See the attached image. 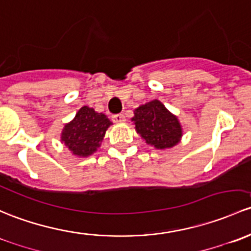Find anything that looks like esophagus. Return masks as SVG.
Instances as JSON below:
<instances>
[{
    "mask_svg": "<svg viewBox=\"0 0 251 251\" xmlns=\"http://www.w3.org/2000/svg\"><path fill=\"white\" fill-rule=\"evenodd\" d=\"M112 121L115 123H122V122H125V121H126V117H125V115H123V113H118V115H113L112 116Z\"/></svg>",
    "mask_w": 251,
    "mask_h": 251,
    "instance_id": "esophagus-1",
    "label": "esophagus"
}]
</instances>
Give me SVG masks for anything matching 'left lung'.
Wrapping results in <instances>:
<instances>
[{
    "mask_svg": "<svg viewBox=\"0 0 251 251\" xmlns=\"http://www.w3.org/2000/svg\"><path fill=\"white\" fill-rule=\"evenodd\" d=\"M131 121L136 133L156 149H170L181 140L182 126L179 120L159 100H152L135 108Z\"/></svg>",
    "mask_w": 251,
    "mask_h": 251,
    "instance_id": "8db88e82",
    "label": "left lung"
}]
</instances>
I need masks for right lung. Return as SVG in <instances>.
Returning a JSON list of instances; mask_svg holds the SVG:
<instances>
[{"label":"right lung","instance_id":"obj_1","mask_svg":"<svg viewBox=\"0 0 251 251\" xmlns=\"http://www.w3.org/2000/svg\"><path fill=\"white\" fill-rule=\"evenodd\" d=\"M112 125L106 115L92 107L83 106L74 120L66 123L61 131V141L70 151L78 157H88L101 145L107 128Z\"/></svg>","mask_w":251,"mask_h":251}]
</instances>
